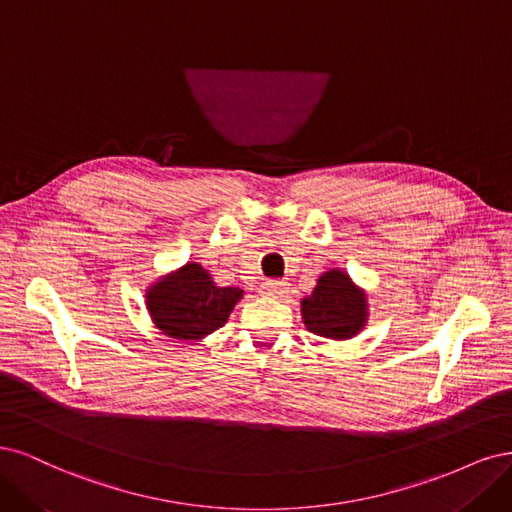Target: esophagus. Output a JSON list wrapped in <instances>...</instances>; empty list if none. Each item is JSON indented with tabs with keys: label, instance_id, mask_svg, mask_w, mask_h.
Wrapping results in <instances>:
<instances>
[{
	"label": "esophagus",
	"instance_id": "1",
	"mask_svg": "<svg viewBox=\"0 0 512 512\" xmlns=\"http://www.w3.org/2000/svg\"><path fill=\"white\" fill-rule=\"evenodd\" d=\"M261 291L266 295H272V298H278V295H285L289 291V283H287V280H278V278L266 280V283H263V287H261Z\"/></svg>",
	"mask_w": 512,
	"mask_h": 512
}]
</instances>
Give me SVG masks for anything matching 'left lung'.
Wrapping results in <instances>:
<instances>
[{
    "label": "left lung",
    "mask_w": 512,
    "mask_h": 512,
    "mask_svg": "<svg viewBox=\"0 0 512 512\" xmlns=\"http://www.w3.org/2000/svg\"><path fill=\"white\" fill-rule=\"evenodd\" d=\"M366 317V293L342 270L325 272L315 291L302 300V319L308 332L329 340L353 338L364 329Z\"/></svg>",
    "instance_id": "obj_1"
}]
</instances>
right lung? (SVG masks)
I'll return each instance as SVG.
<instances>
[{"mask_svg": "<svg viewBox=\"0 0 512 512\" xmlns=\"http://www.w3.org/2000/svg\"><path fill=\"white\" fill-rule=\"evenodd\" d=\"M242 293L238 287H217L208 270L191 261L148 289L146 308L166 336L200 340L227 323Z\"/></svg>", "mask_w": 512, "mask_h": 512, "instance_id": "1", "label": "right lung"}]
</instances>
